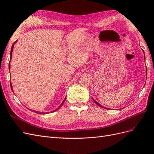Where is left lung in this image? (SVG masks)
I'll return each mask as SVG.
<instances>
[{
	"label": "left lung",
	"instance_id": "1",
	"mask_svg": "<svg viewBox=\"0 0 154 154\" xmlns=\"http://www.w3.org/2000/svg\"><path fill=\"white\" fill-rule=\"evenodd\" d=\"M144 59H145V57H144ZM146 75H147V69H146ZM93 100H94V101L95 102V103L96 104H97V105H98V106H101V107H102V108H104V106H101L100 104H99L98 103H97V102L96 101H95L94 99H93ZM107 109V108H106Z\"/></svg>",
	"mask_w": 154,
	"mask_h": 154
}]
</instances>
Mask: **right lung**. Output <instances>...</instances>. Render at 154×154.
I'll return each instance as SVG.
<instances>
[{"label":"right lung","mask_w":154,"mask_h":154,"mask_svg":"<svg viewBox=\"0 0 154 154\" xmlns=\"http://www.w3.org/2000/svg\"><path fill=\"white\" fill-rule=\"evenodd\" d=\"M17 42V41H15V42L13 43V45H12V47H11V53H10V60H11V57H12V52H13V47H14V44H15V43ZM9 69H10V64L9 63ZM10 86H11V90L13 91V88H12V85H11V83L10 82ZM66 98H65V100L63 101V102L62 103V104H61V105H60L59 107H58V109H60V107H61L62 105H63V103H64V101H65V100H66ZM55 111V110H54ZM54 112V111H53ZM34 112H35V113H37V114H46V113H44V112H36V111H34Z\"/></svg>","instance_id":"add662e5"}]
</instances>
